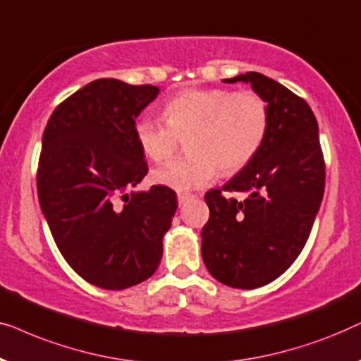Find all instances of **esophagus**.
I'll use <instances>...</instances> for the list:
<instances>
[{
  "label": "esophagus",
  "mask_w": 361,
  "mask_h": 361,
  "mask_svg": "<svg viewBox=\"0 0 361 361\" xmlns=\"http://www.w3.org/2000/svg\"><path fill=\"white\" fill-rule=\"evenodd\" d=\"M195 196L193 195H188V193H180L178 195V203H180V206L181 204H185L186 201H190V200H193Z\"/></svg>",
  "instance_id": "esophagus-1"
}]
</instances>
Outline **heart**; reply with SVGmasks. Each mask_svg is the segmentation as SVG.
<instances>
[{
	"instance_id": "obj_1",
	"label": "heart",
	"mask_w": 361,
	"mask_h": 361,
	"mask_svg": "<svg viewBox=\"0 0 361 361\" xmlns=\"http://www.w3.org/2000/svg\"><path fill=\"white\" fill-rule=\"evenodd\" d=\"M165 122L142 117L135 123L140 150L153 161L175 152L178 135L185 138L186 155L173 158L153 171V181L175 191L209 185L224 173L241 170L256 157L266 138L269 110L261 95L223 87L190 89L163 107Z\"/></svg>"
}]
</instances>
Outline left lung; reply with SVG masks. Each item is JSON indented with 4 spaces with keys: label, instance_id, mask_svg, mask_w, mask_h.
<instances>
[{
    "label": "left lung",
    "instance_id": "left-lung-1",
    "mask_svg": "<svg viewBox=\"0 0 361 361\" xmlns=\"http://www.w3.org/2000/svg\"><path fill=\"white\" fill-rule=\"evenodd\" d=\"M224 82L251 84L267 104L269 127L256 157L204 195L209 219L201 256L221 284L256 289L282 276L304 249L324 198L325 163L319 125L304 99L259 72Z\"/></svg>",
    "mask_w": 361,
    "mask_h": 361
}]
</instances>
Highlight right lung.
Masks as SVG:
<instances>
[{
  "label": "right lung",
  "mask_w": 361,
  "mask_h": 361,
  "mask_svg": "<svg viewBox=\"0 0 361 361\" xmlns=\"http://www.w3.org/2000/svg\"><path fill=\"white\" fill-rule=\"evenodd\" d=\"M158 92L97 79L57 105L42 133V214L67 264L100 289H127L157 271L178 208L166 186L132 190L148 171L135 118Z\"/></svg>",
  "instance_id": "obj_1"
}]
</instances>
